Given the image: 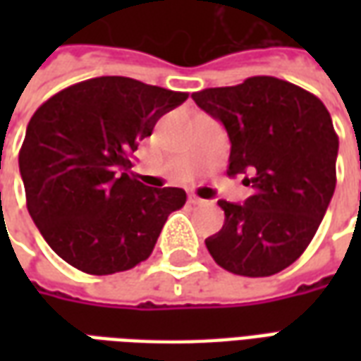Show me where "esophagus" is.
Here are the masks:
<instances>
[{"mask_svg":"<svg viewBox=\"0 0 361 361\" xmlns=\"http://www.w3.org/2000/svg\"><path fill=\"white\" fill-rule=\"evenodd\" d=\"M189 203L191 204H207V201H204V199H201V197L191 195L189 197Z\"/></svg>","mask_w":361,"mask_h":361,"instance_id":"obj_1","label":"esophagus"}]
</instances>
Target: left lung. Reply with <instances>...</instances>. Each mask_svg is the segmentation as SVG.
I'll list each match as a JSON object with an SVG mask.
<instances>
[{
	"label": "left lung",
	"instance_id": "left-lung-1",
	"mask_svg": "<svg viewBox=\"0 0 361 361\" xmlns=\"http://www.w3.org/2000/svg\"><path fill=\"white\" fill-rule=\"evenodd\" d=\"M232 142L228 176L245 173L243 204L219 201L224 226L207 238L216 265L240 276H271L300 259L336 185L338 135L317 96L276 77L193 92Z\"/></svg>",
	"mask_w": 361,
	"mask_h": 361
}]
</instances>
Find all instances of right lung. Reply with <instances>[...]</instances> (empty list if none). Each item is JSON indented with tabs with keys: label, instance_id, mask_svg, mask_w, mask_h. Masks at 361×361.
Wrapping results in <instances>:
<instances>
[{
	"label": "right lung",
	"instance_id": "add662e5",
	"mask_svg": "<svg viewBox=\"0 0 361 361\" xmlns=\"http://www.w3.org/2000/svg\"><path fill=\"white\" fill-rule=\"evenodd\" d=\"M188 92L129 77H96L48 98L19 150L27 209L51 250L87 274L129 271L154 250L180 188H147L129 173L139 141Z\"/></svg>",
	"mask_w": 361,
	"mask_h": 361
}]
</instances>
